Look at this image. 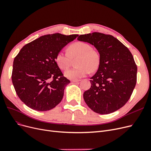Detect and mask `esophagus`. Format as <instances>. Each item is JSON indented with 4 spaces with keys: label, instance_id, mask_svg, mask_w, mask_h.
<instances>
[{
    "label": "esophagus",
    "instance_id": "esophagus-1",
    "mask_svg": "<svg viewBox=\"0 0 151 151\" xmlns=\"http://www.w3.org/2000/svg\"><path fill=\"white\" fill-rule=\"evenodd\" d=\"M80 81V80H71V81L73 82V83H77V82Z\"/></svg>",
    "mask_w": 151,
    "mask_h": 151
}]
</instances>
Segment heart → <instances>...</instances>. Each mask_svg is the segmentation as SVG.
<instances>
[{
	"instance_id": "1",
	"label": "heart",
	"mask_w": 151,
	"mask_h": 151,
	"mask_svg": "<svg viewBox=\"0 0 151 151\" xmlns=\"http://www.w3.org/2000/svg\"><path fill=\"white\" fill-rule=\"evenodd\" d=\"M76 68L68 70L64 75L70 80H79L88 75L90 71H94L99 68L101 57L98 52L93 49L91 45L84 42H76L70 45L68 53L63 51L58 52L55 61L61 70H65L70 67L72 59L78 57Z\"/></svg>"
}]
</instances>
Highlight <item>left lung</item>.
<instances>
[{"instance_id": "left-lung-1", "label": "left lung", "mask_w": 151, "mask_h": 151, "mask_svg": "<svg viewBox=\"0 0 151 151\" xmlns=\"http://www.w3.org/2000/svg\"><path fill=\"white\" fill-rule=\"evenodd\" d=\"M77 39L93 45L101 57L91 86L83 94L85 102L96 113L114 112L128 102L136 86L137 66L132 53L112 35L95 32Z\"/></svg>"}]
</instances>
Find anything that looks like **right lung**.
<instances>
[{"label": "right lung", "mask_w": 151, "mask_h": 151, "mask_svg": "<svg viewBox=\"0 0 151 151\" xmlns=\"http://www.w3.org/2000/svg\"><path fill=\"white\" fill-rule=\"evenodd\" d=\"M78 35L41 36L22 47L15 57L12 83L20 100L29 108L47 111L62 100L70 81L63 76L55 57Z\"/></svg>", "instance_id": "add662e5"}]
</instances>
